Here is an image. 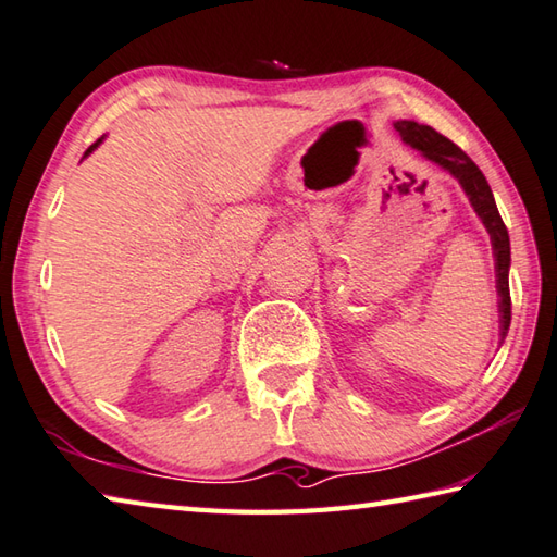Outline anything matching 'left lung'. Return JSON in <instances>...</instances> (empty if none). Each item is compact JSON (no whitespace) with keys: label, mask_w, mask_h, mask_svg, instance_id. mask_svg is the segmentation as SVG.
<instances>
[{"label":"left lung","mask_w":557,"mask_h":557,"mask_svg":"<svg viewBox=\"0 0 557 557\" xmlns=\"http://www.w3.org/2000/svg\"><path fill=\"white\" fill-rule=\"evenodd\" d=\"M394 127L408 147L420 151L424 159L437 163L440 169H444L449 176L459 181L468 202H471L475 214L481 216L483 226L487 228L490 244H493V256H495L499 345H503L507 337V331H509V321H511V299H509V260H511V256H509V234H507L503 216H499V212H497L493 190H490L483 171L475 166L471 157L456 147L451 139L440 135L437 129H432L430 125H420V123H416V120H396Z\"/></svg>","instance_id":"obj_1"}]
</instances>
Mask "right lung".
I'll return each mask as SVG.
<instances>
[{"instance_id":"1","label":"right lung","mask_w":557,"mask_h":557,"mask_svg":"<svg viewBox=\"0 0 557 557\" xmlns=\"http://www.w3.org/2000/svg\"><path fill=\"white\" fill-rule=\"evenodd\" d=\"M103 139H106V137H101V139H96V141H94V145H91L89 149H86V151H84V159H86V157H89V154H91V151H94V149H96L98 145H101V141H103Z\"/></svg>"}]
</instances>
